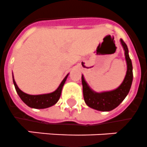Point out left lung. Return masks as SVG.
Returning a JSON list of instances; mask_svg holds the SVG:
<instances>
[{
    "instance_id": "obj_1",
    "label": "left lung",
    "mask_w": 147,
    "mask_h": 147,
    "mask_svg": "<svg viewBox=\"0 0 147 147\" xmlns=\"http://www.w3.org/2000/svg\"><path fill=\"white\" fill-rule=\"evenodd\" d=\"M121 45L125 50V55L127 62V72L125 79L119 88L114 90L107 92L96 93L93 91L82 76L83 85V96L86 104L90 108L99 111H111L116 108L126 97L131 87L133 81V67L131 60L128 55V49L124 40L121 39Z\"/></svg>"
}]
</instances>
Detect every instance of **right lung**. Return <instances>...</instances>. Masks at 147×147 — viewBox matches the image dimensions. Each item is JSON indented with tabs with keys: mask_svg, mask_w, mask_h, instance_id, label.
<instances>
[{
	"mask_svg": "<svg viewBox=\"0 0 147 147\" xmlns=\"http://www.w3.org/2000/svg\"><path fill=\"white\" fill-rule=\"evenodd\" d=\"M68 76H69V74L65 76V78L61 82V84H59L58 88L55 91L50 93V94H40V95H30V94H27L22 92V90L18 88L17 84L13 78V81L14 86H15L16 90L18 95L27 106L31 108L45 109L52 107L59 100L60 95H61L62 89H63V87L65 84V80L67 78Z\"/></svg>",
	"mask_w": 147,
	"mask_h": 147,
	"instance_id": "right-lung-1",
	"label": "right lung"
}]
</instances>
